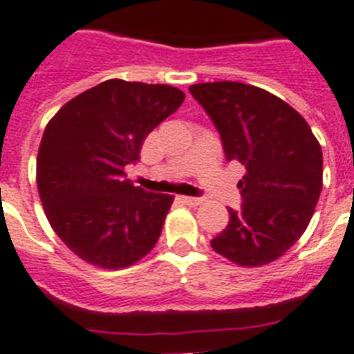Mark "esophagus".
<instances>
[{
  "instance_id": "1",
  "label": "esophagus",
  "mask_w": 354,
  "mask_h": 354,
  "mask_svg": "<svg viewBox=\"0 0 354 354\" xmlns=\"http://www.w3.org/2000/svg\"><path fill=\"white\" fill-rule=\"evenodd\" d=\"M178 200L185 205H191V207H198V205L203 203V200H201V198H192V196H180Z\"/></svg>"
}]
</instances>
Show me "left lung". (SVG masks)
Segmentation results:
<instances>
[{
	"label": "left lung",
	"mask_w": 354,
	"mask_h": 354,
	"mask_svg": "<svg viewBox=\"0 0 354 354\" xmlns=\"http://www.w3.org/2000/svg\"><path fill=\"white\" fill-rule=\"evenodd\" d=\"M219 131L225 158L246 174L243 205L210 245L239 266L279 259L304 234L322 191V149L301 113L257 86L234 81L189 88Z\"/></svg>",
	"instance_id": "obj_1"
}]
</instances>
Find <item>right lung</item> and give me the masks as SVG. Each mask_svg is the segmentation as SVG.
Here are the masks:
<instances>
[{
	"label": "right lung",
	"instance_id": "1",
	"mask_svg": "<svg viewBox=\"0 0 354 354\" xmlns=\"http://www.w3.org/2000/svg\"><path fill=\"white\" fill-rule=\"evenodd\" d=\"M183 100L174 86L109 79L48 122L37 153V191L53 232L82 261L120 270L154 248L174 198L135 187L124 169Z\"/></svg>",
	"mask_w": 354,
	"mask_h": 354
}]
</instances>
